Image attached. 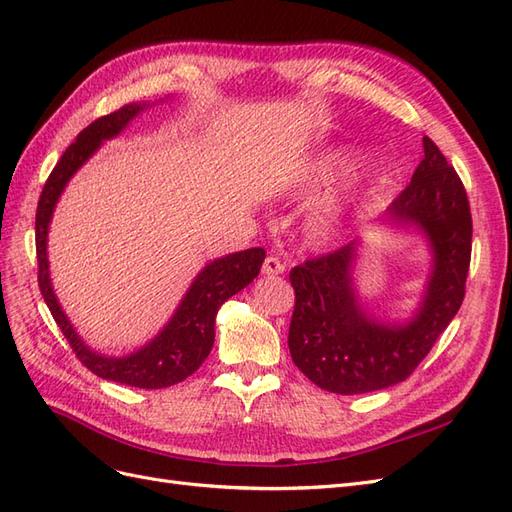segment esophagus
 I'll use <instances>...</instances> for the list:
<instances>
[{
    "mask_svg": "<svg viewBox=\"0 0 512 512\" xmlns=\"http://www.w3.org/2000/svg\"><path fill=\"white\" fill-rule=\"evenodd\" d=\"M284 269V262L277 256H267L265 262H262V273L265 275H282Z\"/></svg>",
    "mask_w": 512,
    "mask_h": 512,
    "instance_id": "esophagus-1",
    "label": "esophagus"
}]
</instances>
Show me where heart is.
I'll return each instance as SVG.
<instances>
[{"instance_id": "obj_1", "label": "heart", "mask_w": 512, "mask_h": 512, "mask_svg": "<svg viewBox=\"0 0 512 512\" xmlns=\"http://www.w3.org/2000/svg\"><path fill=\"white\" fill-rule=\"evenodd\" d=\"M359 164V156L348 147H322L314 151L312 156L305 158L299 168L294 170L286 183L290 194H305L324 188L339 177L352 173L354 166ZM367 207V192L356 183L344 185L329 196H324L316 205L312 215V224L316 230L331 235L335 230H342L363 218Z\"/></svg>"}]
</instances>
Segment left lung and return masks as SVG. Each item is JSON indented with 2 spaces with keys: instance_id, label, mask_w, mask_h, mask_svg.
<instances>
[{
  "instance_id": "8db88e82",
  "label": "left lung",
  "mask_w": 512,
  "mask_h": 512,
  "mask_svg": "<svg viewBox=\"0 0 512 512\" xmlns=\"http://www.w3.org/2000/svg\"><path fill=\"white\" fill-rule=\"evenodd\" d=\"M408 188L382 215L427 241L431 271L414 314L386 322L369 314L354 286L361 239L290 271L294 312L288 348L320 389L359 395L404 382L459 312L472 252V215L463 183L431 138Z\"/></svg>"
}]
</instances>
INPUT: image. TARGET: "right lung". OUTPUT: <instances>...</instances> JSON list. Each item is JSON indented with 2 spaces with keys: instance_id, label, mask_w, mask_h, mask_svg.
Segmentation results:
<instances>
[{
  "instance_id": "add662e5",
  "label": "right lung",
  "mask_w": 512,
  "mask_h": 512,
  "mask_svg": "<svg viewBox=\"0 0 512 512\" xmlns=\"http://www.w3.org/2000/svg\"><path fill=\"white\" fill-rule=\"evenodd\" d=\"M149 106V102H134L111 115L96 119L64 151V156H61L53 173L46 179L38 200L36 254L42 297L46 305H49L57 327L68 339L76 356H79V361L104 380L136 386V389H166V386L183 382L203 365L213 348L218 309L232 294H237L245 286H250V282H254L262 262H265V250L262 247H250V250L211 260L194 277V282L190 284L188 292L183 294L175 314L164 324V329L151 342L126 356H106L91 350L81 335L74 331L72 322L55 297L49 271V254H46L53 211L68 181L74 177L76 170L94 156L104 141H111V138L121 134L130 126V121H134Z\"/></svg>"
}]
</instances>
